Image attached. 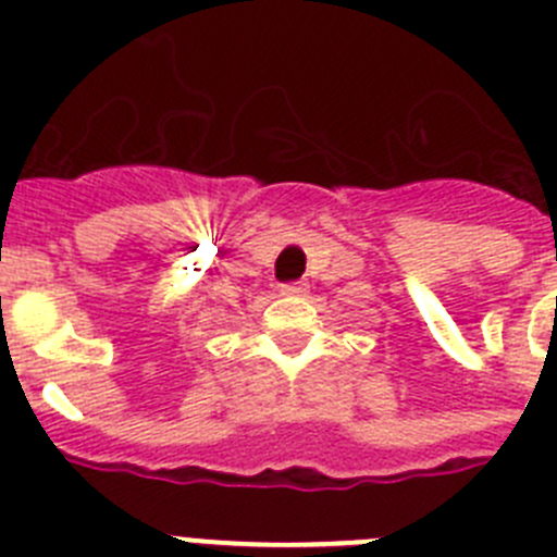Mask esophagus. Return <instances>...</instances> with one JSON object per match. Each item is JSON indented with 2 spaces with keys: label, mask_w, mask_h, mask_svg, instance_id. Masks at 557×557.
<instances>
[{
  "label": "esophagus",
  "mask_w": 557,
  "mask_h": 557,
  "mask_svg": "<svg viewBox=\"0 0 557 557\" xmlns=\"http://www.w3.org/2000/svg\"><path fill=\"white\" fill-rule=\"evenodd\" d=\"M280 290H283L285 296H302V294H308V285L299 283V280H294V283L280 285Z\"/></svg>",
  "instance_id": "obj_1"
}]
</instances>
